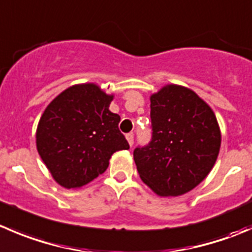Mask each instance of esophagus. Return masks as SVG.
<instances>
[{
    "label": "esophagus",
    "mask_w": 252,
    "mask_h": 252,
    "mask_svg": "<svg viewBox=\"0 0 252 252\" xmlns=\"http://www.w3.org/2000/svg\"><path fill=\"white\" fill-rule=\"evenodd\" d=\"M126 140H128L129 145H130V146H133V143H134V135H133V133H129V134H126Z\"/></svg>",
    "instance_id": "obj_1"
}]
</instances>
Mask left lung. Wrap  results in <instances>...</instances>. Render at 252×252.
<instances>
[{"label":"left lung","mask_w":252,"mask_h":252,"mask_svg":"<svg viewBox=\"0 0 252 252\" xmlns=\"http://www.w3.org/2000/svg\"><path fill=\"white\" fill-rule=\"evenodd\" d=\"M153 138L134 150L141 181L158 196L187 193L208 176L219 155L220 128L194 91L166 85L150 96Z\"/></svg>","instance_id":"obj_1"}]
</instances>
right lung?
<instances>
[{
	"label": "right lung",
	"mask_w": 252,
	"mask_h": 252,
	"mask_svg": "<svg viewBox=\"0 0 252 252\" xmlns=\"http://www.w3.org/2000/svg\"><path fill=\"white\" fill-rule=\"evenodd\" d=\"M114 94L96 84L70 86L55 97L36 126V150L54 180L80 188L109 165L116 151L128 150L121 117L109 111Z\"/></svg>",
	"instance_id": "1"
}]
</instances>
